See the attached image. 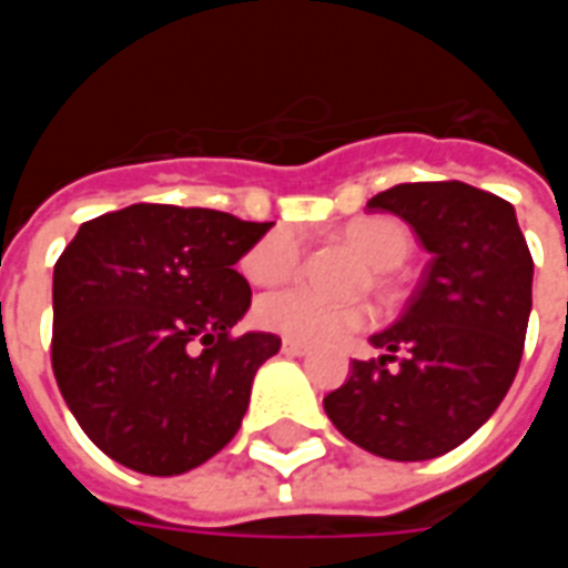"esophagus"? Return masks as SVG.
<instances>
[{
  "label": "esophagus",
  "mask_w": 568,
  "mask_h": 568,
  "mask_svg": "<svg viewBox=\"0 0 568 568\" xmlns=\"http://www.w3.org/2000/svg\"><path fill=\"white\" fill-rule=\"evenodd\" d=\"M283 353H285V356H307L310 346L295 344V341H283Z\"/></svg>",
  "instance_id": "1"
}]
</instances>
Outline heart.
I'll list each match as a JSON object with an SVG mask.
<instances>
[{"mask_svg": "<svg viewBox=\"0 0 568 568\" xmlns=\"http://www.w3.org/2000/svg\"><path fill=\"white\" fill-rule=\"evenodd\" d=\"M344 240L374 271H395L414 248V234L393 215H365L344 227ZM301 234L295 227H273L243 255V276L255 285H280L301 267ZM371 307L362 301L328 304L307 288H283L258 301L255 322L295 344H332L365 328Z\"/></svg>", "mask_w": 568, "mask_h": 568, "instance_id": "obj_1", "label": "heart"}]
</instances>
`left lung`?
Returning a JSON list of instances; mask_svg holds the SVG:
<instances>
[{"label":"left lung","instance_id":"1","mask_svg":"<svg viewBox=\"0 0 568 568\" xmlns=\"http://www.w3.org/2000/svg\"><path fill=\"white\" fill-rule=\"evenodd\" d=\"M417 231L432 255L381 358L353 362L325 414L362 450L419 463L484 426L520 368L532 255L508 200L465 182H407L368 200Z\"/></svg>","mask_w":568,"mask_h":568}]
</instances>
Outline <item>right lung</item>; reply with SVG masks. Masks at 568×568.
<instances>
[{
  "label": "right lung",
  "instance_id": "right-lung-1",
  "mask_svg": "<svg viewBox=\"0 0 568 568\" xmlns=\"http://www.w3.org/2000/svg\"><path fill=\"white\" fill-rule=\"evenodd\" d=\"M273 222L133 203L79 227L54 264L51 365L84 435L154 477L234 438L280 337H234L252 288L234 264Z\"/></svg>",
  "mask_w": 568,
  "mask_h": 568
}]
</instances>
